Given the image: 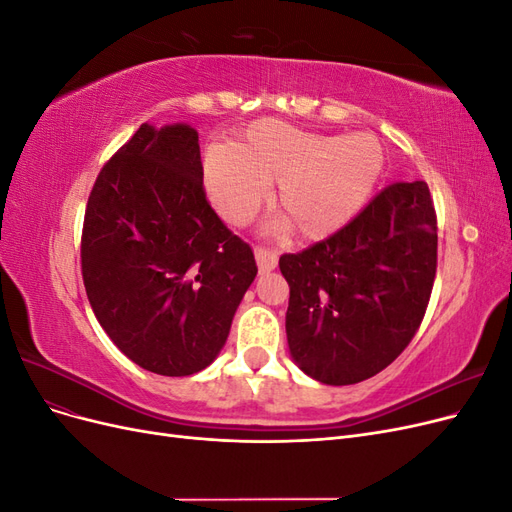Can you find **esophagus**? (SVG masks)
Masks as SVG:
<instances>
[{
  "label": "esophagus",
  "mask_w": 512,
  "mask_h": 512,
  "mask_svg": "<svg viewBox=\"0 0 512 512\" xmlns=\"http://www.w3.org/2000/svg\"><path fill=\"white\" fill-rule=\"evenodd\" d=\"M254 256H256L260 273H269V271H273L277 267V254L273 250H269V247L256 245L254 247Z\"/></svg>",
  "instance_id": "esophagus-1"
}]
</instances>
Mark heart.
<instances>
[{
    "instance_id": "obj_1",
    "label": "heart",
    "mask_w": 512,
    "mask_h": 512,
    "mask_svg": "<svg viewBox=\"0 0 512 512\" xmlns=\"http://www.w3.org/2000/svg\"><path fill=\"white\" fill-rule=\"evenodd\" d=\"M374 134H320L280 119L252 121L230 147L205 156L211 203L230 226H243L275 185L273 207L301 239H327L361 213L384 173Z\"/></svg>"
}]
</instances>
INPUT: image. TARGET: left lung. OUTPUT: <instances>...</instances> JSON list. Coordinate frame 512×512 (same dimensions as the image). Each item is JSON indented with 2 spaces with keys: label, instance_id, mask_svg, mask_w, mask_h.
<instances>
[{
  "label": "left lung",
  "instance_id": "1",
  "mask_svg": "<svg viewBox=\"0 0 512 512\" xmlns=\"http://www.w3.org/2000/svg\"><path fill=\"white\" fill-rule=\"evenodd\" d=\"M438 218L425 181H397L307 250L284 254L292 359L322 384L363 382L406 350L429 305Z\"/></svg>",
  "mask_w": 512,
  "mask_h": 512
}]
</instances>
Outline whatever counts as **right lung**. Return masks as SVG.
<instances>
[{
    "instance_id": "1",
    "label": "right lung",
    "mask_w": 512,
    "mask_h": 512,
    "mask_svg": "<svg viewBox=\"0 0 512 512\" xmlns=\"http://www.w3.org/2000/svg\"><path fill=\"white\" fill-rule=\"evenodd\" d=\"M81 271L102 329L136 365L192 376L218 356L258 267L209 205L194 128L143 123L102 166Z\"/></svg>"
}]
</instances>
